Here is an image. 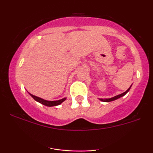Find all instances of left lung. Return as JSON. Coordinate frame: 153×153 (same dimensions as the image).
I'll use <instances>...</instances> for the list:
<instances>
[{"label": "left lung", "mask_w": 153, "mask_h": 153, "mask_svg": "<svg viewBox=\"0 0 153 153\" xmlns=\"http://www.w3.org/2000/svg\"><path fill=\"white\" fill-rule=\"evenodd\" d=\"M131 86L129 87V88H128L127 90L125 91V92L123 93V94H119V95H117V96H114V97H113V98H110V99H100V100H101V101H103V102H110V101H114V100L118 99H119V98H121V97H122V96H124V95H125L126 94H127V92H129V89H130Z\"/></svg>", "instance_id": "obj_1"}]
</instances>
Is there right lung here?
Listing matches in <instances>:
<instances>
[{
	"label": "right lung",
	"instance_id": "1",
	"mask_svg": "<svg viewBox=\"0 0 153 153\" xmlns=\"http://www.w3.org/2000/svg\"><path fill=\"white\" fill-rule=\"evenodd\" d=\"M30 94V96L35 100V101H36L37 102L42 103V104L45 105V106H58V105L61 104V103H62L63 101H65L66 100V98H64V99L58 100V101H47V100L42 99H41V98L37 97V96H34V95H32L31 94Z\"/></svg>",
	"mask_w": 153,
	"mask_h": 153
}]
</instances>
